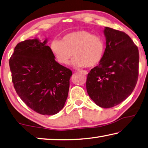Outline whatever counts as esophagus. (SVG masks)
I'll list each match as a JSON object with an SVG mask.
<instances>
[{
	"label": "esophagus",
	"instance_id": "34e87169",
	"mask_svg": "<svg viewBox=\"0 0 148 148\" xmlns=\"http://www.w3.org/2000/svg\"><path fill=\"white\" fill-rule=\"evenodd\" d=\"M81 72L82 73V74H84V75H87L88 74V72L86 71H84H84H81Z\"/></svg>",
	"mask_w": 148,
	"mask_h": 148
}]
</instances>
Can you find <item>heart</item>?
Segmentation results:
<instances>
[{
    "label": "heart",
    "mask_w": 148,
    "mask_h": 148,
    "mask_svg": "<svg viewBox=\"0 0 148 148\" xmlns=\"http://www.w3.org/2000/svg\"><path fill=\"white\" fill-rule=\"evenodd\" d=\"M49 49L54 58L62 65H67L73 54L71 65L75 67H94L99 65L105 53V41L101 36L86 30L67 34L61 41L53 40Z\"/></svg>",
    "instance_id": "obj_1"
}]
</instances>
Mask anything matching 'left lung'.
I'll use <instances>...</instances> for the list:
<instances>
[{"mask_svg":"<svg viewBox=\"0 0 148 148\" xmlns=\"http://www.w3.org/2000/svg\"><path fill=\"white\" fill-rule=\"evenodd\" d=\"M103 32L105 55L88 74L86 90L95 104L107 108L120 104L133 92L138 81L139 53L125 32L109 27Z\"/></svg>","mask_w":148,"mask_h":148,"instance_id":"obj_1","label":"left lung"}]
</instances>
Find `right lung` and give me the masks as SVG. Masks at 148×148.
Masks as SVG:
<instances>
[{"mask_svg": "<svg viewBox=\"0 0 148 148\" xmlns=\"http://www.w3.org/2000/svg\"><path fill=\"white\" fill-rule=\"evenodd\" d=\"M37 38L17 44L10 59L12 79L21 99L42 115H54L63 108L72 71L59 64L46 45Z\"/></svg>", "mask_w": 148, "mask_h": 148, "instance_id": "obj_1", "label": "right lung"}]
</instances>
